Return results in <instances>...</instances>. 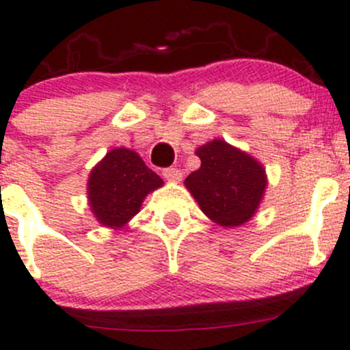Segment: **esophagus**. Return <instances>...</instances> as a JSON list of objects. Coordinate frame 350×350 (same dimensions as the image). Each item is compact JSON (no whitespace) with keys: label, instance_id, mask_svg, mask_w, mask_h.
<instances>
[{"label":"esophagus","instance_id":"1","mask_svg":"<svg viewBox=\"0 0 350 350\" xmlns=\"http://www.w3.org/2000/svg\"><path fill=\"white\" fill-rule=\"evenodd\" d=\"M162 176H164V178L167 179V181H174V183H178V181H181L183 172L179 171L178 167H165L164 171H162Z\"/></svg>","mask_w":350,"mask_h":350}]
</instances>
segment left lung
I'll return each mask as SVG.
<instances>
[{"mask_svg": "<svg viewBox=\"0 0 350 350\" xmlns=\"http://www.w3.org/2000/svg\"><path fill=\"white\" fill-rule=\"evenodd\" d=\"M200 169L186 178L204 215L221 227H237L256 213L266 189V174L257 161L224 140L196 150Z\"/></svg>", "mask_w": 350, "mask_h": 350, "instance_id": "obj_1", "label": "left lung"}]
</instances>
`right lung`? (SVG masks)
<instances>
[{
  "mask_svg": "<svg viewBox=\"0 0 350 350\" xmlns=\"http://www.w3.org/2000/svg\"><path fill=\"white\" fill-rule=\"evenodd\" d=\"M159 186L162 179L139 154L115 149L91 172L88 198L98 221L107 227H122L139 211L144 198Z\"/></svg>",
  "mask_w": 350,
  "mask_h": 350,
  "instance_id": "obj_1",
  "label": "right lung"
}]
</instances>
